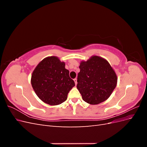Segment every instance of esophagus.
<instances>
[{
  "label": "esophagus",
  "mask_w": 147,
  "mask_h": 147,
  "mask_svg": "<svg viewBox=\"0 0 147 147\" xmlns=\"http://www.w3.org/2000/svg\"><path fill=\"white\" fill-rule=\"evenodd\" d=\"M74 80V82H75V85H77V79L76 78H75Z\"/></svg>",
  "instance_id": "obj_1"
}]
</instances>
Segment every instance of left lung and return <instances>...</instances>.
Returning a JSON list of instances; mask_svg holds the SVG:
<instances>
[{
  "label": "left lung",
  "mask_w": 147,
  "mask_h": 147,
  "mask_svg": "<svg viewBox=\"0 0 147 147\" xmlns=\"http://www.w3.org/2000/svg\"><path fill=\"white\" fill-rule=\"evenodd\" d=\"M77 88L84 101L91 105L107 99L117 84V76L106 59L92 56L79 66Z\"/></svg>",
  "instance_id": "8db88e82"
}]
</instances>
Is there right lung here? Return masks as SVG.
Wrapping results in <instances>:
<instances>
[{"mask_svg":"<svg viewBox=\"0 0 147 147\" xmlns=\"http://www.w3.org/2000/svg\"><path fill=\"white\" fill-rule=\"evenodd\" d=\"M31 84L35 94L45 103L56 105L67 100V94L75 86L69 77L65 63L56 56L43 59L31 77Z\"/></svg>","mask_w":147,"mask_h":147,"instance_id":"obj_1","label":"right lung"}]
</instances>
